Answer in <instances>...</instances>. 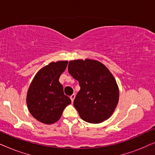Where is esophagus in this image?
I'll return each instance as SVG.
<instances>
[{
	"mask_svg": "<svg viewBox=\"0 0 155 155\" xmlns=\"http://www.w3.org/2000/svg\"><path fill=\"white\" fill-rule=\"evenodd\" d=\"M70 98H71V101H72V102H73V101H74V99H75V94H72L71 96L70 97Z\"/></svg>",
	"mask_w": 155,
	"mask_h": 155,
	"instance_id": "esophagus-1",
	"label": "esophagus"
}]
</instances>
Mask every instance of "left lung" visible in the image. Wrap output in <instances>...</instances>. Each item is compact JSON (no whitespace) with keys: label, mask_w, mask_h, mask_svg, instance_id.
Masks as SVG:
<instances>
[{"label":"left lung","mask_w":155,"mask_h":155,"mask_svg":"<svg viewBox=\"0 0 155 155\" xmlns=\"http://www.w3.org/2000/svg\"><path fill=\"white\" fill-rule=\"evenodd\" d=\"M68 72L80 86L74 107L82 119L90 124L108 119L119 99V89L109 70L98 61L87 58L70 61Z\"/></svg>","instance_id":"left-lung-1"}]
</instances>
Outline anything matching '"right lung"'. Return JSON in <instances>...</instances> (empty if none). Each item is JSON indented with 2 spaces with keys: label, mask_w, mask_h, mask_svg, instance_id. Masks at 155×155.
Masks as SVG:
<instances>
[{
  "label": "right lung",
  "mask_w": 155,
  "mask_h": 155,
  "mask_svg": "<svg viewBox=\"0 0 155 155\" xmlns=\"http://www.w3.org/2000/svg\"><path fill=\"white\" fill-rule=\"evenodd\" d=\"M68 63V61H59L42 68L34 77L27 90L26 101L29 113L44 124L58 121L65 108L71 104L59 82Z\"/></svg>",
  "instance_id": "add662e5"
}]
</instances>
